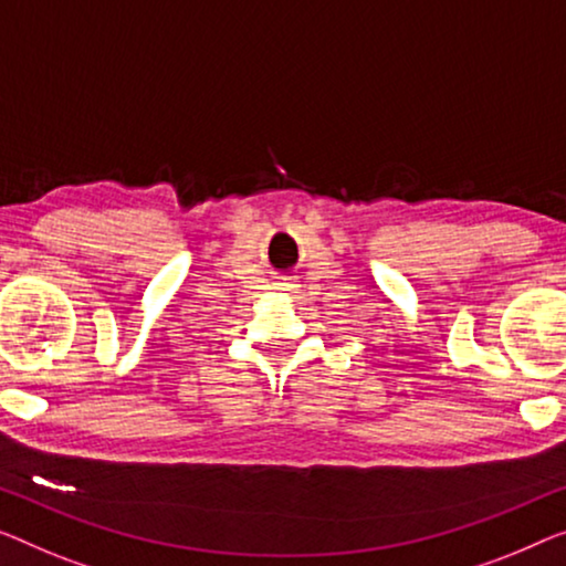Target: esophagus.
Here are the masks:
<instances>
[{
  "instance_id": "1",
  "label": "esophagus",
  "mask_w": 566,
  "mask_h": 566,
  "mask_svg": "<svg viewBox=\"0 0 566 566\" xmlns=\"http://www.w3.org/2000/svg\"><path fill=\"white\" fill-rule=\"evenodd\" d=\"M276 290H297V280H292V276L290 280H280L276 282Z\"/></svg>"
}]
</instances>
